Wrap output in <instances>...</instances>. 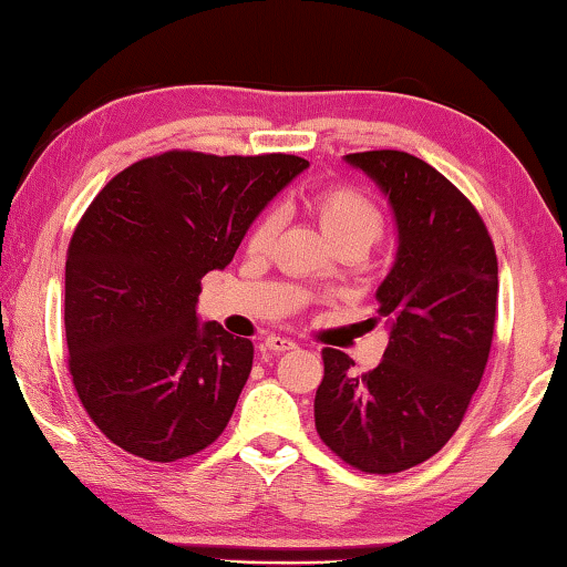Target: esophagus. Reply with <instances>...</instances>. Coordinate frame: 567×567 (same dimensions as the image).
<instances>
[{"label":"esophagus","mask_w":567,"mask_h":567,"mask_svg":"<svg viewBox=\"0 0 567 567\" xmlns=\"http://www.w3.org/2000/svg\"><path fill=\"white\" fill-rule=\"evenodd\" d=\"M265 348L272 352H287V350H295V342L282 338V334H270V338L265 340Z\"/></svg>","instance_id":"34e87169"}]
</instances>
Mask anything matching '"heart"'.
Instances as JSON below:
<instances>
[{"label": "heart", "instance_id": "heart-1", "mask_svg": "<svg viewBox=\"0 0 567 567\" xmlns=\"http://www.w3.org/2000/svg\"><path fill=\"white\" fill-rule=\"evenodd\" d=\"M310 213L318 219L328 243L340 247L368 249L382 235L385 217L372 199L350 185L324 187L310 199ZM280 233V217L275 213L257 219L252 233L247 237V249L252 255H265Z\"/></svg>", "mask_w": 567, "mask_h": 567}]
</instances>
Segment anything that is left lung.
Listing matches in <instances>:
<instances>
[{"label": "left lung", "instance_id": "left-lung-1", "mask_svg": "<svg viewBox=\"0 0 567 567\" xmlns=\"http://www.w3.org/2000/svg\"><path fill=\"white\" fill-rule=\"evenodd\" d=\"M344 162L395 215V265L375 292L390 340L364 375L344 352L322 350L315 427L344 463L390 475L433 457L465 417L493 344L497 257L477 209L427 162L398 150Z\"/></svg>", "mask_w": 567, "mask_h": 567}]
</instances>
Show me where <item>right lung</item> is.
<instances>
[{"label": "right lung", "instance_id": "right-lung-1", "mask_svg": "<svg viewBox=\"0 0 567 567\" xmlns=\"http://www.w3.org/2000/svg\"><path fill=\"white\" fill-rule=\"evenodd\" d=\"M307 165L172 150L92 199L66 252L64 332L76 395L114 445L175 463L223 435L255 348L199 322V280Z\"/></svg>", "mask_w": 567, "mask_h": 567}]
</instances>
